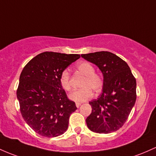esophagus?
<instances>
[{
    "label": "esophagus",
    "instance_id": "34e87169",
    "mask_svg": "<svg viewBox=\"0 0 156 156\" xmlns=\"http://www.w3.org/2000/svg\"><path fill=\"white\" fill-rule=\"evenodd\" d=\"M75 105H76V107L78 108V107H79L80 106H81V103H76V104H75Z\"/></svg>",
    "mask_w": 156,
    "mask_h": 156
}]
</instances>
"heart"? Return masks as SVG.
<instances>
[{"label":"heart","mask_w":156,"mask_h":156,"mask_svg":"<svg viewBox=\"0 0 156 156\" xmlns=\"http://www.w3.org/2000/svg\"><path fill=\"white\" fill-rule=\"evenodd\" d=\"M77 70L83 78L81 83L82 88L72 92L69 95V98L76 103H82L90 99L92 96V91L99 92L104 86L103 77L95 73V67L89 62H81L77 64ZM60 84L65 91L71 90L70 73L69 70L65 69L61 73L59 77Z\"/></svg>","instance_id":"b5f03b06"}]
</instances>
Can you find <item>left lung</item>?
Here are the masks:
<instances>
[{"label": "left lung", "instance_id": "obj_1", "mask_svg": "<svg viewBox=\"0 0 156 156\" xmlns=\"http://www.w3.org/2000/svg\"><path fill=\"white\" fill-rule=\"evenodd\" d=\"M102 72L104 86L98 99L89 102L92 112L87 118L89 129L98 133L117 131L124 124L136 101V80L124 60L107 51L82 54Z\"/></svg>", "mask_w": 156, "mask_h": 156}]
</instances>
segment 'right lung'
<instances>
[{"label": "right lung", "instance_id": "add662e5", "mask_svg": "<svg viewBox=\"0 0 156 156\" xmlns=\"http://www.w3.org/2000/svg\"><path fill=\"white\" fill-rule=\"evenodd\" d=\"M80 58L78 54L44 52L30 60L20 75L17 90L20 111L27 124L47 138L64 134L77 109L60 84L61 73Z\"/></svg>", "mask_w": 156, "mask_h": 156}]
</instances>
